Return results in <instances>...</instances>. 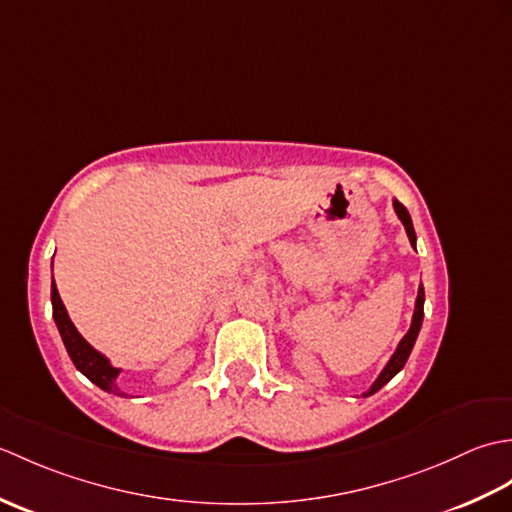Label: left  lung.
Listing matches in <instances>:
<instances>
[{
    "mask_svg": "<svg viewBox=\"0 0 512 512\" xmlns=\"http://www.w3.org/2000/svg\"><path fill=\"white\" fill-rule=\"evenodd\" d=\"M394 209H396V213H398V217H400V222L405 224V231H407V235H409L411 246L416 248V231H413L409 211H407L405 206H402L398 200H394ZM422 317H424V290H422V286H420V288H418V297H416V310H413V321H411L409 332H407L405 336H402V341L398 343V350L394 352V356L389 358V363H387V367L383 369V374H380V376L376 378V383H374L372 387H369V391H365L363 396L376 394V391H378L380 387L387 385L389 380L394 378L402 367H405L407 358H409V354H411V350H413V343H416V339H418V332H420V325H422Z\"/></svg>",
    "mask_w": 512,
    "mask_h": 512,
    "instance_id": "obj_1",
    "label": "left lung"
}]
</instances>
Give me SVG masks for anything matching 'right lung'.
Returning a JSON list of instances; mask_svg holds the SVG:
<instances>
[{"label":"right lung","instance_id":"1","mask_svg":"<svg viewBox=\"0 0 512 512\" xmlns=\"http://www.w3.org/2000/svg\"><path fill=\"white\" fill-rule=\"evenodd\" d=\"M52 317L59 328L65 350H68L76 369H79L83 376H88L94 385H99L105 391H112V394H116V396H123V391L118 389L114 383L121 369L112 367L105 356L96 352L94 347L85 341L79 332H76L74 323L68 317V312H65V306L59 297V290H57V286H54V279H52Z\"/></svg>","mask_w":512,"mask_h":512}]
</instances>
